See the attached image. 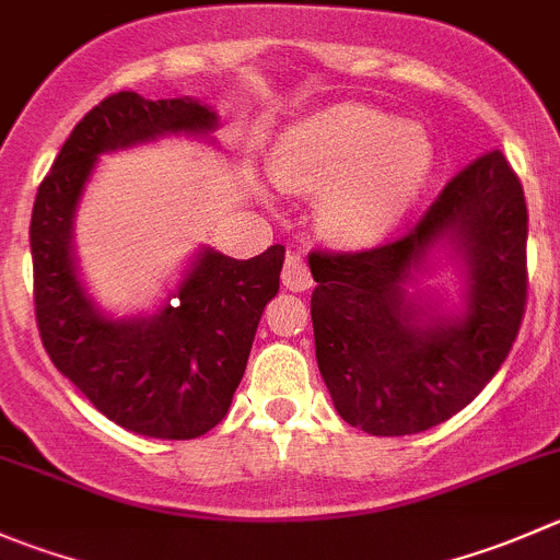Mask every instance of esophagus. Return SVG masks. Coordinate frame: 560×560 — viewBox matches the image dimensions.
<instances>
[{
	"mask_svg": "<svg viewBox=\"0 0 560 560\" xmlns=\"http://www.w3.org/2000/svg\"><path fill=\"white\" fill-rule=\"evenodd\" d=\"M281 281H284L287 290L292 292H303L314 284L312 270H308L306 259H303L301 254H287L284 270H281Z\"/></svg>",
	"mask_w": 560,
	"mask_h": 560,
	"instance_id": "34e87169",
	"label": "esophagus"
}]
</instances>
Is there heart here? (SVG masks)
<instances>
[{"label": "heart", "mask_w": 560, "mask_h": 560, "mask_svg": "<svg viewBox=\"0 0 560 560\" xmlns=\"http://www.w3.org/2000/svg\"><path fill=\"white\" fill-rule=\"evenodd\" d=\"M432 150L424 133L366 106H336L281 136L273 177L323 197L319 221L341 246L388 237L424 194Z\"/></svg>", "instance_id": "heart-1"}]
</instances>
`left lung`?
Segmentation results:
<instances>
[{
  "mask_svg": "<svg viewBox=\"0 0 560 560\" xmlns=\"http://www.w3.org/2000/svg\"><path fill=\"white\" fill-rule=\"evenodd\" d=\"M448 242L469 273L463 318L406 298L404 284ZM528 208L501 150L465 166L399 241L312 252L317 366L336 412L380 438L457 416L506 361L528 301Z\"/></svg>",
  "mask_w": 560,
  "mask_h": 560,
  "instance_id": "1",
  "label": "left lung"
}]
</instances>
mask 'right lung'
Returning a JSON list of instances; mask_svg holds the SVG:
<instances>
[{"instance_id": "right-lung-1", "label": "right lung", "mask_w": 560, "mask_h": 560, "mask_svg": "<svg viewBox=\"0 0 560 560\" xmlns=\"http://www.w3.org/2000/svg\"><path fill=\"white\" fill-rule=\"evenodd\" d=\"M215 128L213 108L191 97L114 92L75 125L32 208L35 319L48 358L108 421L164 441H191L226 416L259 317L279 292L284 246L252 259L205 248L159 314L108 319L75 276L70 226L97 155Z\"/></svg>"}]
</instances>
